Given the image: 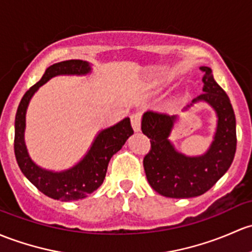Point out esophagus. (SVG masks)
Instances as JSON below:
<instances>
[{
  "label": "esophagus",
  "mask_w": 252,
  "mask_h": 252,
  "mask_svg": "<svg viewBox=\"0 0 252 252\" xmlns=\"http://www.w3.org/2000/svg\"><path fill=\"white\" fill-rule=\"evenodd\" d=\"M130 119H131V126H133L134 131H140L141 130V116L139 115V113H133V115L130 116Z\"/></svg>",
  "instance_id": "34e87169"
}]
</instances>
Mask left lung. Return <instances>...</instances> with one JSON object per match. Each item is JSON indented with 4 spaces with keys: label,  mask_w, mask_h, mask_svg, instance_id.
<instances>
[{
    "label": "left lung",
    "mask_w": 252,
    "mask_h": 252,
    "mask_svg": "<svg viewBox=\"0 0 252 252\" xmlns=\"http://www.w3.org/2000/svg\"><path fill=\"white\" fill-rule=\"evenodd\" d=\"M203 93L184 108L205 102L217 118L213 142L206 152L187 156L175 148L171 131L179 116L146 111L142 115V133L151 139V151L144 158L148 184L156 192L168 198H192L202 195L227 173L237 148L235 116L226 92L216 83L210 67L202 66Z\"/></svg>",
    "instance_id": "8db88e82"
}]
</instances>
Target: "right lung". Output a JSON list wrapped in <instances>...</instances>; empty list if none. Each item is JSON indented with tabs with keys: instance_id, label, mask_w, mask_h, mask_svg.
I'll use <instances>...</instances> for the list:
<instances>
[{
	"instance_id": "add662e5",
	"label": "right lung",
	"mask_w": 252,
	"mask_h": 252,
	"mask_svg": "<svg viewBox=\"0 0 252 252\" xmlns=\"http://www.w3.org/2000/svg\"><path fill=\"white\" fill-rule=\"evenodd\" d=\"M92 70L91 63L84 60L72 59L53 63L35 86L24 94L18 106L14 124V153L18 165L37 189L53 199L63 202L83 199L99 189L105 180L111 157L134 134L129 117L102 129L96 134L84 157L77 164L62 171L44 169L31 159L25 144L26 111L35 93L57 76H87L92 73Z\"/></svg>"
}]
</instances>
